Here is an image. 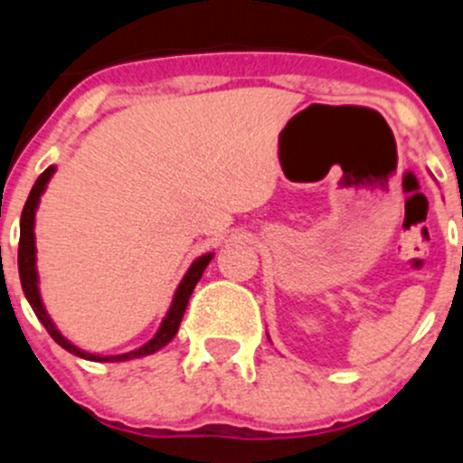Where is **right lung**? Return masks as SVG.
Masks as SVG:
<instances>
[{"label":"right lung","instance_id":"obj_1","mask_svg":"<svg viewBox=\"0 0 463 463\" xmlns=\"http://www.w3.org/2000/svg\"><path fill=\"white\" fill-rule=\"evenodd\" d=\"M55 167H46L44 172H42L40 176H37L35 185H33L29 199H26L24 203V210H22V222H20V250H17V266H20V279H22V288H24V296L26 300L31 302L33 311H35V316L40 318L42 325L46 326V331H49L51 338L55 340V343L60 345V347H64L67 352L76 354V356L80 358H87V361H107V363H118V361H129V358H138V356H147V354H154L158 352L161 347H165L167 343H170L172 338L176 335V331H179V325H181V318H184V311L185 307H188V300L190 296H193L194 287H197V282L202 279L205 266H208V261L213 260V253L208 255H202L197 261H193V266L188 269V273H185V278L181 279L179 288H176L175 293V300H172V307L170 311H167L165 320H163L161 329L156 331V335H154L152 340H149L147 345H143L141 349H134V352L129 354H120V356H93V354H87L82 352V349H78L76 345L69 343L67 338H64L62 334H60L58 329H55V325L51 322L49 316H46L44 307H42V300H40V291H37V270H35V232H33V223H35V208H37V202H40V194L44 193L46 184H49L51 175H53Z\"/></svg>","mask_w":463,"mask_h":463}]
</instances>
